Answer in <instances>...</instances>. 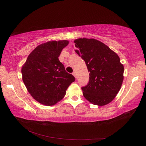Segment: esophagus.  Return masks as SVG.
<instances>
[{
    "instance_id": "1",
    "label": "esophagus",
    "mask_w": 146,
    "mask_h": 146,
    "mask_svg": "<svg viewBox=\"0 0 146 146\" xmlns=\"http://www.w3.org/2000/svg\"><path fill=\"white\" fill-rule=\"evenodd\" d=\"M73 75L74 76H75V78H76V72H75V71H74V72L73 73Z\"/></svg>"
}]
</instances>
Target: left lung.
<instances>
[{
	"label": "left lung",
	"instance_id": "8db88e82",
	"mask_svg": "<svg viewBox=\"0 0 146 146\" xmlns=\"http://www.w3.org/2000/svg\"><path fill=\"white\" fill-rule=\"evenodd\" d=\"M75 52L85 61L88 84L82 88L84 97L94 105L110 103L119 93L123 80V65L120 58L104 43L95 39L74 41Z\"/></svg>",
	"mask_w": 146,
	"mask_h": 146
}]
</instances>
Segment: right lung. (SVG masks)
Here are the masks:
<instances>
[{
  "instance_id": "add662e5",
  "label": "right lung",
  "mask_w": 146,
  "mask_h": 146,
  "mask_svg": "<svg viewBox=\"0 0 146 146\" xmlns=\"http://www.w3.org/2000/svg\"><path fill=\"white\" fill-rule=\"evenodd\" d=\"M67 40L51 41L37 46L22 67L23 80L31 95L39 103L52 106L64 98L75 77L67 73L58 59Z\"/></svg>"
}]
</instances>
